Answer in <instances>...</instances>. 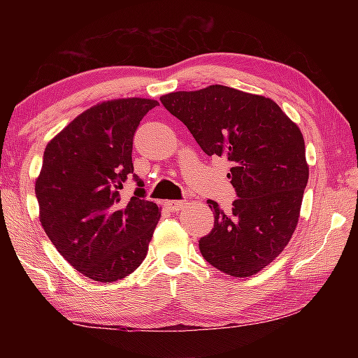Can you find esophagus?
<instances>
[{
	"label": "esophagus",
	"instance_id": "1",
	"mask_svg": "<svg viewBox=\"0 0 358 358\" xmlns=\"http://www.w3.org/2000/svg\"><path fill=\"white\" fill-rule=\"evenodd\" d=\"M164 205L169 210L173 211V213H178V211L186 207V201H167Z\"/></svg>",
	"mask_w": 358,
	"mask_h": 358
}]
</instances>
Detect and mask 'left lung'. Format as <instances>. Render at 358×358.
Returning a JSON list of instances; mask_svg holds the SVG:
<instances>
[{
	"label": "left lung",
	"instance_id": "obj_1",
	"mask_svg": "<svg viewBox=\"0 0 358 358\" xmlns=\"http://www.w3.org/2000/svg\"><path fill=\"white\" fill-rule=\"evenodd\" d=\"M208 156H226L237 192L224 213L215 201V226L199 240L203 259L230 276L259 273L287 246L300 216L310 169L305 141L281 107L265 96L210 85L161 98Z\"/></svg>",
	"mask_w": 358,
	"mask_h": 358
}]
</instances>
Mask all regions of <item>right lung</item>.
I'll return each mask as SVG.
<instances>
[{
    "label": "right lung",
    "mask_w": 358,
    "mask_h": 358,
    "mask_svg": "<svg viewBox=\"0 0 358 358\" xmlns=\"http://www.w3.org/2000/svg\"><path fill=\"white\" fill-rule=\"evenodd\" d=\"M159 102L113 99L72 120L47 143L36 180L39 220L58 252L87 278L112 282L143 262L161 210L134 173L132 141ZM138 183L129 201L120 189Z\"/></svg>",
    "instance_id": "add662e5"
}]
</instances>
